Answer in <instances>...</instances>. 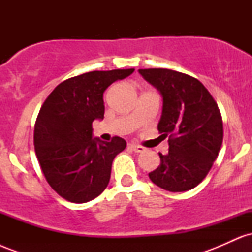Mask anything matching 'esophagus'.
<instances>
[{
  "label": "esophagus",
  "instance_id": "esophagus-1",
  "mask_svg": "<svg viewBox=\"0 0 252 252\" xmlns=\"http://www.w3.org/2000/svg\"><path fill=\"white\" fill-rule=\"evenodd\" d=\"M128 148H129L130 150H134L135 153H142V152H144L143 147L137 146V144H135V143H129V144H128Z\"/></svg>",
  "mask_w": 252,
  "mask_h": 252
}]
</instances>
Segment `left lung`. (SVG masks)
Returning <instances> with one entry per match:
<instances>
[{
  "mask_svg": "<svg viewBox=\"0 0 252 252\" xmlns=\"http://www.w3.org/2000/svg\"><path fill=\"white\" fill-rule=\"evenodd\" d=\"M162 97L158 130L169 136L168 154L149 173L156 186L185 192L204 180L222 143V121L218 105L202 84L189 74L167 68L138 70Z\"/></svg>",
  "mask_w": 252,
  "mask_h": 252,
  "instance_id": "obj_1",
  "label": "left lung"
}]
</instances>
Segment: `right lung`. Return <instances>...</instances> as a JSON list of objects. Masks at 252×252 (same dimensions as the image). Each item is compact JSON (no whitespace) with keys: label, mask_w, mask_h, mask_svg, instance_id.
Wrapping results in <instances>:
<instances>
[{"label":"right lung","mask_w":252,"mask_h":252,"mask_svg":"<svg viewBox=\"0 0 252 252\" xmlns=\"http://www.w3.org/2000/svg\"><path fill=\"white\" fill-rule=\"evenodd\" d=\"M134 68L92 71L60 83L45 100L34 128L35 153L50 186L76 204L97 198L108 186L115 156L126 147L114 137H94L92 122L104 118L103 94Z\"/></svg>","instance_id":"obj_1"}]
</instances>
